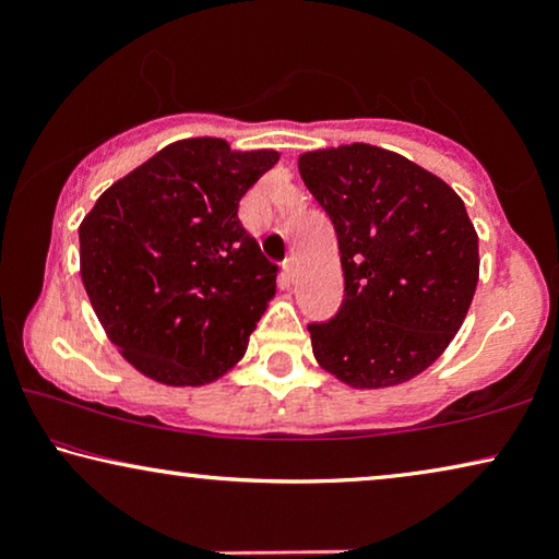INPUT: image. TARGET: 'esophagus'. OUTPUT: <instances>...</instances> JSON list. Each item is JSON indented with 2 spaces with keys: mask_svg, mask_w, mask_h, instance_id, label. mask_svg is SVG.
<instances>
[{
  "mask_svg": "<svg viewBox=\"0 0 559 559\" xmlns=\"http://www.w3.org/2000/svg\"><path fill=\"white\" fill-rule=\"evenodd\" d=\"M282 270H285V277L287 280H295L297 277V270H300V262H297V257L289 254L285 259V264H282Z\"/></svg>",
  "mask_w": 559,
  "mask_h": 559,
  "instance_id": "obj_1",
  "label": "esophagus"
}]
</instances>
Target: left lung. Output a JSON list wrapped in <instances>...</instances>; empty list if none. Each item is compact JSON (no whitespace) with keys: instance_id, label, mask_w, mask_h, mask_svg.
Segmentation results:
<instances>
[{"instance_id":"1","label":"left lung","mask_w":559,"mask_h":559,"mask_svg":"<svg viewBox=\"0 0 559 559\" xmlns=\"http://www.w3.org/2000/svg\"><path fill=\"white\" fill-rule=\"evenodd\" d=\"M297 170L338 236L346 295L308 325L312 356L350 389H389L445 354L476 295L478 234L461 195L366 142L302 152Z\"/></svg>"}]
</instances>
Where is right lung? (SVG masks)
Here are the masks:
<instances>
[{
  "label": "right lung",
  "mask_w": 559,
  "mask_h": 559,
  "mask_svg": "<svg viewBox=\"0 0 559 559\" xmlns=\"http://www.w3.org/2000/svg\"><path fill=\"white\" fill-rule=\"evenodd\" d=\"M277 159V150H231L218 136L173 142L106 188L81 221L91 308L147 379L203 386L247 354L277 293V266L236 211Z\"/></svg>",
  "instance_id": "1"
}]
</instances>
